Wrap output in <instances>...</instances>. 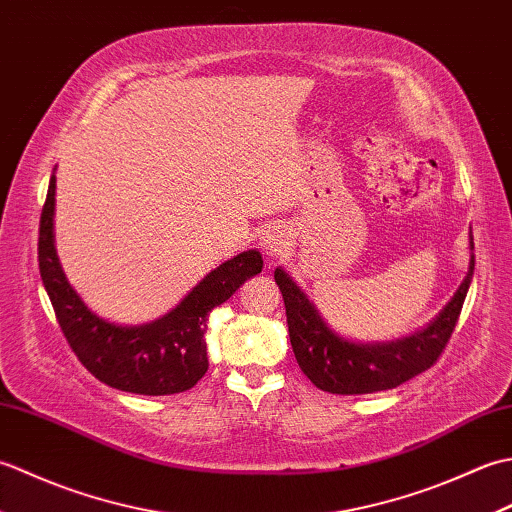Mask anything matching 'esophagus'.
Listing matches in <instances>:
<instances>
[{"mask_svg":"<svg viewBox=\"0 0 512 512\" xmlns=\"http://www.w3.org/2000/svg\"><path fill=\"white\" fill-rule=\"evenodd\" d=\"M259 246L268 257L284 255V250L290 246L288 228L284 224H268L259 235Z\"/></svg>","mask_w":512,"mask_h":512,"instance_id":"esophagus-1","label":"esophagus"}]
</instances>
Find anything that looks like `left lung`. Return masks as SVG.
<instances>
[{
    "mask_svg": "<svg viewBox=\"0 0 512 512\" xmlns=\"http://www.w3.org/2000/svg\"><path fill=\"white\" fill-rule=\"evenodd\" d=\"M469 237L473 250V235ZM473 268L475 255H471L469 273L462 286L427 328L391 343H354L343 339L321 319L319 310L286 270L277 268L275 281L286 303L290 345L301 372L319 389L341 396L394 389L422 374L438 361L451 339L471 286Z\"/></svg>",
    "mask_w": 512,
    "mask_h": 512,
    "instance_id": "obj_1",
    "label": "left lung"
}]
</instances>
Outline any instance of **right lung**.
Masks as SVG:
<instances>
[{
	"label": "right lung",
	"instance_id": "1",
	"mask_svg": "<svg viewBox=\"0 0 512 512\" xmlns=\"http://www.w3.org/2000/svg\"><path fill=\"white\" fill-rule=\"evenodd\" d=\"M54 189L50 178L39 222V273L65 341L92 376L114 389L169 396L191 389L209 369L206 317L246 279L262 273L259 250H244L211 270L176 308L145 325H116L85 306L65 279L54 248Z\"/></svg>",
	"mask_w": 512,
	"mask_h": 512
}]
</instances>
